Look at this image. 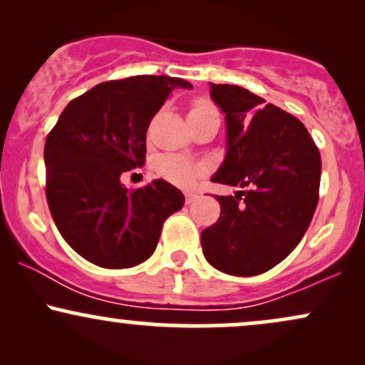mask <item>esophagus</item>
Masks as SVG:
<instances>
[{"label": "esophagus", "instance_id": "1", "mask_svg": "<svg viewBox=\"0 0 365 365\" xmlns=\"http://www.w3.org/2000/svg\"><path fill=\"white\" fill-rule=\"evenodd\" d=\"M197 197H199V195H197L195 192H185V202L192 204L197 199Z\"/></svg>", "mask_w": 365, "mask_h": 365}]
</instances>
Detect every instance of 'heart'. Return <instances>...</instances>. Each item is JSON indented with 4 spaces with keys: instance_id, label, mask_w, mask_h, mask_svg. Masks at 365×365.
Masks as SVG:
<instances>
[{
    "instance_id": "b5f03b06",
    "label": "heart",
    "mask_w": 365,
    "mask_h": 365,
    "mask_svg": "<svg viewBox=\"0 0 365 365\" xmlns=\"http://www.w3.org/2000/svg\"><path fill=\"white\" fill-rule=\"evenodd\" d=\"M209 113H216V108L209 101H195L194 106L188 111V116H200L209 115ZM156 173L166 182L173 183L177 187H190L204 177L206 168L200 163L190 161V159L182 156H161L156 161Z\"/></svg>"
}]
</instances>
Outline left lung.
<instances>
[{
    "label": "left lung",
    "mask_w": 365,
    "mask_h": 365,
    "mask_svg": "<svg viewBox=\"0 0 365 365\" xmlns=\"http://www.w3.org/2000/svg\"><path fill=\"white\" fill-rule=\"evenodd\" d=\"M209 86L226 121V156L211 180L247 190L216 195L221 216L200 233L204 257L226 274L266 273L311 225L319 199V150L295 116L244 87Z\"/></svg>",
    "instance_id": "8db88e82"
}]
</instances>
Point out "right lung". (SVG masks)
<instances>
[{
	"mask_svg": "<svg viewBox=\"0 0 365 365\" xmlns=\"http://www.w3.org/2000/svg\"><path fill=\"white\" fill-rule=\"evenodd\" d=\"M183 78L137 75L98 83L63 110L44 145L46 197L51 216L77 254L121 269L156 250L163 223L185 197L165 180L128 190L121 173L144 165L145 133Z\"/></svg>",
	"mask_w": 365,
	"mask_h": 365,
	"instance_id": "1",
	"label": "right lung"
}]
</instances>
